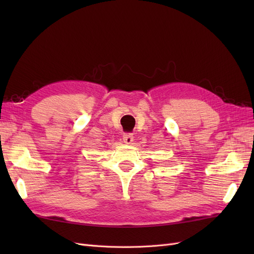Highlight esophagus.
<instances>
[{
	"label": "esophagus",
	"instance_id": "obj_1",
	"mask_svg": "<svg viewBox=\"0 0 254 254\" xmlns=\"http://www.w3.org/2000/svg\"><path fill=\"white\" fill-rule=\"evenodd\" d=\"M123 141L126 144H131L133 142V134L132 133H125L123 135Z\"/></svg>",
	"mask_w": 254,
	"mask_h": 254
}]
</instances>
